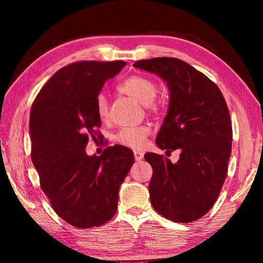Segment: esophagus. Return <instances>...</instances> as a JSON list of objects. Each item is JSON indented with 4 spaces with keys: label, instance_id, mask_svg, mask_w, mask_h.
I'll return each instance as SVG.
<instances>
[{
    "label": "esophagus",
    "instance_id": "1",
    "mask_svg": "<svg viewBox=\"0 0 263 263\" xmlns=\"http://www.w3.org/2000/svg\"><path fill=\"white\" fill-rule=\"evenodd\" d=\"M142 157H144V155H142V153H140L139 151H135V159H136V161H140V160L142 159Z\"/></svg>",
    "mask_w": 263,
    "mask_h": 263
}]
</instances>
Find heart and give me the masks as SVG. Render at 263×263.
Returning a JSON list of instances; mask_svg holds the SVG:
<instances>
[{"mask_svg":"<svg viewBox=\"0 0 263 263\" xmlns=\"http://www.w3.org/2000/svg\"><path fill=\"white\" fill-rule=\"evenodd\" d=\"M117 89L123 94L132 97L133 100L145 105V108L157 112L160 109V102L155 100L158 94V87L152 80L141 75H132L118 84ZM96 112L102 122H106L109 118V104L104 94H99L95 101ZM149 127L146 125L137 127L121 128L114 137L117 144L132 149H141L145 147L146 139L149 136Z\"/></svg>","mask_w":263,"mask_h":263,"instance_id":"heart-1","label":"heart"}]
</instances>
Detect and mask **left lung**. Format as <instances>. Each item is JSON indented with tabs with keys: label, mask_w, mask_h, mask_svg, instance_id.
Listing matches in <instances>:
<instances>
[{
	"label": "left lung",
	"mask_w": 263,
	"mask_h": 263,
	"mask_svg": "<svg viewBox=\"0 0 263 263\" xmlns=\"http://www.w3.org/2000/svg\"><path fill=\"white\" fill-rule=\"evenodd\" d=\"M133 66L166 81L169 106L157 145L166 154L181 152L176 163L145 154L153 168L151 203L172 221L197 220L213 206L228 175L232 125L224 96L215 82L176 58H153Z\"/></svg>",
	"instance_id": "8db88e82"
}]
</instances>
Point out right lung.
<instances>
[{"label":"right lung","mask_w":263,"mask_h":263,"mask_svg":"<svg viewBox=\"0 0 263 263\" xmlns=\"http://www.w3.org/2000/svg\"><path fill=\"white\" fill-rule=\"evenodd\" d=\"M124 61H78L44 84L30 114L31 159L53 210L78 229L105 224L115 216L119 186L135 162L133 152L115 145L89 157L101 119L95 101Z\"/></svg>","instance_id":"obj_1"}]
</instances>
